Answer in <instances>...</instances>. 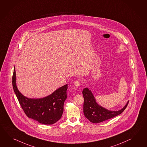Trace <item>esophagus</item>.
Returning <instances> with one entry per match:
<instances>
[{
    "instance_id": "obj_1",
    "label": "esophagus",
    "mask_w": 147,
    "mask_h": 147,
    "mask_svg": "<svg viewBox=\"0 0 147 147\" xmlns=\"http://www.w3.org/2000/svg\"><path fill=\"white\" fill-rule=\"evenodd\" d=\"M74 85L76 86H81V82L79 81L76 80L74 82Z\"/></svg>"
}]
</instances>
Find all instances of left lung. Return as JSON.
Listing matches in <instances>:
<instances>
[{"label":"left lung","instance_id":"obj_1","mask_svg":"<svg viewBox=\"0 0 147 147\" xmlns=\"http://www.w3.org/2000/svg\"><path fill=\"white\" fill-rule=\"evenodd\" d=\"M82 93L84 98V115L90 122L93 123L104 122L121 114L125 110L129 103L128 101L125 105L120 110L111 111L98 104L92 91L88 88L83 90Z\"/></svg>","mask_w":147,"mask_h":147}]
</instances>
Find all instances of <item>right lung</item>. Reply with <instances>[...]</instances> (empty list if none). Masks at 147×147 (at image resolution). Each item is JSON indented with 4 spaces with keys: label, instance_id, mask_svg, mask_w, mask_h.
<instances>
[{
    "label": "right lung",
    "instance_id": "obj_1",
    "mask_svg": "<svg viewBox=\"0 0 147 147\" xmlns=\"http://www.w3.org/2000/svg\"><path fill=\"white\" fill-rule=\"evenodd\" d=\"M15 68L12 78L13 88L23 110L29 117L41 124L51 125L59 121L64 111V104L67 98V84L61 86L54 92L41 98L25 97L16 86Z\"/></svg>",
    "mask_w": 147,
    "mask_h": 147
}]
</instances>
